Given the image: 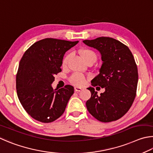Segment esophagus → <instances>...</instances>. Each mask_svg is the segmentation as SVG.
<instances>
[{"instance_id": "esophagus-1", "label": "esophagus", "mask_w": 153, "mask_h": 153, "mask_svg": "<svg viewBox=\"0 0 153 153\" xmlns=\"http://www.w3.org/2000/svg\"><path fill=\"white\" fill-rule=\"evenodd\" d=\"M82 90V88L81 87H74V91L76 92H79V91H81Z\"/></svg>"}]
</instances>
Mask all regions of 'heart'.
<instances>
[{
    "mask_svg": "<svg viewBox=\"0 0 153 153\" xmlns=\"http://www.w3.org/2000/svg\"><path fill=\"white\" fill-rule=\"evenodd\" d=\"M79 53L82 58L83 59V60L86 63L89 62H95L97 60V55L91 50L88 49V48H84V49L80 50ZM70 57H71V55L68 54L64 58L62 61L63 66H66L67 65ZM69 81L72 84L76 85V86H83L86 83V78H85V76L80 74H73L70 77Z\"/></svg>",
    "mask_w": 153,
    "mask_h": 153,
    "instance_id": "obj_1",
    "label": "heart"
}]
</instances>
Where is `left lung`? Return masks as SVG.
<instances>
[{"mask_svg":"<svg viewBox=\"0 0 153 153\" xmlns=\"http://www.w3.org/2000/svg\"><path fill=\"white\" fill-rule=\"evenodd\" d=\"M82 42L97 50L103 61L91 85L103 88L105 91L98 95L94 88H87L91 93L86 102L88 111L102 122L118 120L129 110L136 97L138 74L132 53L126 45L111 37Z\"/></svg>","mask_w":153,"mask_h":153,"instance_id":"8db88e82","label":"left lung"}]
</instances>
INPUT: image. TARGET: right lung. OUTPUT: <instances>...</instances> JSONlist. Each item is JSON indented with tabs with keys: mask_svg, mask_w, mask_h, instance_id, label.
I'll use <instances>...</instances> for the list:
<instances>
[{
	"mask_svg": "<svg viewBox=\"0 0 153 153\" xmlns=\"http://www.w3.org/2000/svg\"><path fill=\"white\" fill-rule=\"evenodd\" d=\"M78 42L43 39L34 43L21 58L16 76L17 96L27 113L37 121L53 122L65 111L74 87L66 85L53 89L52 84L54 75L62 71L64 53Z\"/></svg>",
	"mask_w": 153,
	"mask_h": 153,
	"instance_id": "add662e5",
	"label": "right lung"
}]
</instances>
